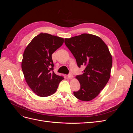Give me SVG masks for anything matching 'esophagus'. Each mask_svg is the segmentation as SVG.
<instances>
[{
    "label": "esophagus",
    "instance_id": "34e87169",
    "mask_svg": "<svg viewBox=\"0 0 133 133\" xmlns=\"http://www.w3.org/2000/svg\"><path fill=\"white\" fill-rule=\"evenodd\" d=\"M73 78V74H72L71 73H70L69 75H68V79H71Z\"/></svg>",
    "mask_w": 133,
    "mask_h": 133
}]
</instances>
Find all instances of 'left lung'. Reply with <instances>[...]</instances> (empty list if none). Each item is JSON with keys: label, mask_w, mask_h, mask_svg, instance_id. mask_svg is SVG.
<instances>
[{"label": "left lung", "mask_w": 133, "mask_h": 133, "mask_svg": "<svg viewBox=\"0 0 133 133\" xmlns=\"http://www.w3.org/2000/svg\"><path fill=\"white\" fill-rule=\"evenodd\" d=\"M64 42L76 59L78 67L85 66L83 74L77 75L80 89L74 91L75 97L88 102L97 96L110 77L112 57L106 44L98 36L82 34Z\"/></svg>", "instance_id": "8db88e82"}]
</instances>
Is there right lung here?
<instances>
[{
    "mask_svg": "<svg viewBox=\"0 0 133 133\" xmlns=\"http://www.w3.org/2000/svg\"><path fill=\"white\" fill-rule=\"evenodd\" d=\"M63 43L62 38L41 33L32 39L24 51L22 69L26 82L41 97L53 94L64 79L54 73L51 57Z\"/></svg>",
    "mask_w": 133,
    "mask_h": 133,
    "instance_id": "obj_1",
    "label": "right lung"
}]
</instances>
